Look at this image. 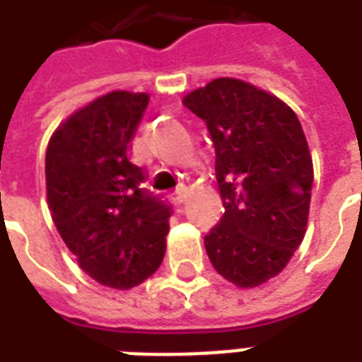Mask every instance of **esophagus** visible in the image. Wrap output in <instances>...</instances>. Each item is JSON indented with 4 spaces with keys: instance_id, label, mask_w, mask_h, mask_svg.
<instances>
[{
    "instance_id": "obj_1",
    "label": "esophagus",
    "mask_w": 362,
    "mask_h": 362,
    "mask_svg": "<svg viewBox=\"0 0 362 362\" xmlns=\"http://www.w3.org/2000/svg\"><path fill=\"white\" fill-rule=\"evenodd\" d=\"M168 197H170V202H173L174 205H182L186 202V192H184V189H176V192H173Z\"/></svg>"
}]
</instances>
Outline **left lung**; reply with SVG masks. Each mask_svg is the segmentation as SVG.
Returning a JSON list of instances; mask_svg holds the SVG:
<instances>
[{"label":"left lung","instance_id":"left-lung-1","mask_svg":"<svg viewBox=\"0 0 362 362\" xmlns=\"http://www.w3.org/2000/svg\"><path fill=\"white\" fill-rule=\"evenodd\" d=\"M215 145L225 215L205 236L213 267L236 287L279 275L306 233L314 168L296 114L277 96L219 77L184 96Z\"/></svg>","mask_w":362,"mask_h":362}]
</instances>
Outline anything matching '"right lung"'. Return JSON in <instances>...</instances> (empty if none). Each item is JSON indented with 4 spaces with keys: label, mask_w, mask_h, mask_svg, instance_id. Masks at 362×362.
I'll list each match as a JSON object with an SVG mask.
<instances>
[{
    "label": "right lung",
    "mask_w": 362,
    "mask_h": 362,
    "mask_svg": "<svg viewBox=\"0 0 362 362\" xmlns=\"http://www.w3.org/2000/svg\"><path fill=\"white\" fill-rule=\"evenodd\" d=\"M149 95L112 90L74 112L46 149V196L59 236L104 287L132 288L165 258L170 207L127 158Z\"/></svg>",
    "instance_id": "1"
}]
</instances>
